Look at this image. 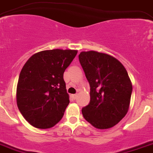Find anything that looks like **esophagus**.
<instances>
[{
	"mask_svg": "<svg viewBox=\"0 0 153 153\" xmlns=\"http://www.w3.org/2000/svg\"><path fill=\"white\" fill-rule=\"evenodd\" d=\"M71 97L75 100V99H76V97H77V94H72Z\"/></svg>",
	"mask_w": 153,
	"mask_h": 153,
	"instance_id": "1",
	"label": "esophagus"
}]
</instances>
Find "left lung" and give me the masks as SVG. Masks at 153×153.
Segmentation results:
<instances>
[{
	"instance_id": "8db88e82",
	"label": "left lung",
	"mask_w": 153,
	"mask_h": 153,
	"mask_svg": "<svg viewBox=\"0 0 153 153\" xmlns=\"http://www.w3.org/2000/svg\"><path fill=\"white\" fill-rule=\"evenodd\" d=\"M79 60L91 87L83 117L98 129L114 127L129 108L132 85L127 71L116 58L96 51L81 52Z\"/></svg>"
}]
</instances>
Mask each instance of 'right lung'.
<instances>
[{"label": "right lung", "instance_id": "add662e5", "mask_svg": "<svg viewBox=\"0 0 153 153\" xmlns=\"http://www.w3.org/2000/svg\"><path fill=\"white\" fill-rule=\"evenodd\" d=\"M77 50L52 49L34 54L25 62L18 78V108L30 125L37 128L53 127L62 119L70 103L64 71Z\"/></svg>", "mask_w": 153, "mask_h": 153}]
</instances>
